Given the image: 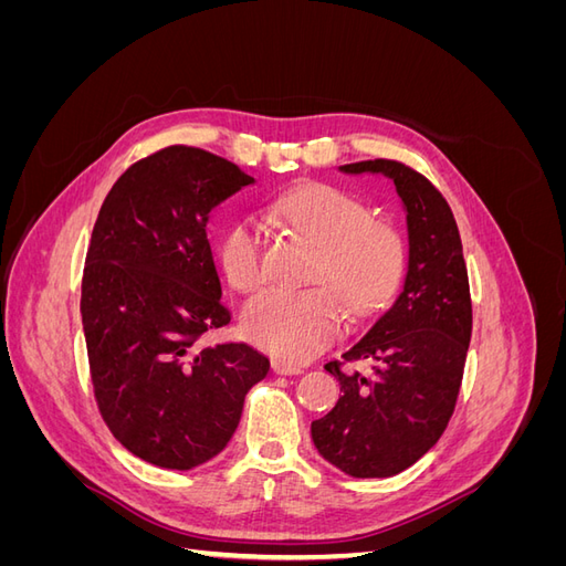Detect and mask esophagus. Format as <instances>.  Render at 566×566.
<instances>
[{
	"mask_svg": "<svg viewBox=\"0 0 566 566\" xmlns=\"http://www.w3.org/2000/svg\"><path fill=\"white\" fill-rule=\"evenodd\" d=\"M273 373L279 375H300L302 373V366H295V364H287V361H273Z\"/></svg>",
	"mask_w": 566,
	"mask_h": 566,
	"instance_id": "1",
	"label": "esophagus"
}]
</instances>
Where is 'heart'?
I'll list each match as a JSON object with an SVG mask.
<instances>
[{
    "label": "heart",
    "instance_id": "heart-1",
    "mask_svg": "<svg viewBox=\"0 0 566 566\" xmlns=\"http://www.w3.org/2000/svg\"><path fill=\"white\" fill-rule=\"evenodd\" d=\"M271 212L318 245L312 281L332 287H271L245 306L243 331L256 347L304 361L342 331L335 294L352 316L378 312L394 295L408 264V245L397 227L373 219L361 198L331 184L290 188L271 202ZM217 260L233 287L243 293L260 287L266 279L262 227L254 219H235L219 235Z\"/></svg>",
    "mask_w": 566,
    "mask_h": 566
}]
</instances>
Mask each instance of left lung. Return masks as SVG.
<instances>
[{"instance_id": "left-lung-1", "label": "left lung", "mask_w": 566, "mask_h": 566, "mask_svg": "<svg viewBox=\"0 0 566 566\" xmlns=\"http://www.w3.org/2000/svg\"><path fill=\"white\" fill-rule=\"evenodd\" d=\"M385 175L408 219V271L397 302L373 328L325 364L345 391L312 422L318 453L345 474L394 476L430 451L455 410L472 335L468 264L453 212L439 188L399 160L342 165ZM354 363H368L356 371Z\"/></svg>"}]
</instances>
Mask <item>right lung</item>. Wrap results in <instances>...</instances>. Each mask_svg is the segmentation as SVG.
<instances>
[{
	"instance_id": "right-lung-1",
	"label": "right lung",
	"mask_w": 566,
	"mask_h": 566,
	"mask_svg": "<svg viewBox=\"0 0 566 566\" xmlns=\"http://www.w3.org/2000/svg\"><path fill=\"white\" fill-rule=\"evenodd\" d=\"M252 181L214 153L167 146L101 205L80 300L94 397L113 437L150 465L193 470L224 451L269 373L248 345H200L231 321L208 214Z\"/></svg>"
}]
</instances>
